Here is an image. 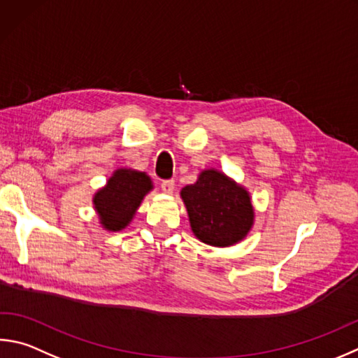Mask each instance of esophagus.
I'll use <instances>...</instances> for the list:
<instances>
[{
  "label": "esophagus",
  "instance_id": "34e87169",
  "mask_svg": "<svg viewBox=\"0 0 358 358\" xmlns=\"http://www.w3.org/2000/svg\"><path fill=\"white\" fill-rule=\"evenodd\" d=\"M175 187V181L173 180H166L161 183V189L164 194H172Z\"/></svg>",
  "mask_w": 358,
  "mask_h": 358
}]
</instances>
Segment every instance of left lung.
<instances>
[{
    "label": "left lung",
    "mask_w": 358,
    "mask_h": 358,
    "mask_svg": "<svg viewBox=\"0 0 358 358\" xmlns=\"http://www.w3.org/2000/svg\"><path fill=\"white\" fill-rule=\"evenodd\" d=\"M199 241L213 247L241 243L255 224L250 192L219 169H203L197 181L180 191Z\"/></svg>",
    "instance_id": "left-lung-1"
}]
</instances>
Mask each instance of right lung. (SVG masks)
<instances>
[{
    "label": "right lung",
    "mask_w": 358,
    "mask_h": 358,
    "mask_svg": "<svg viewBox=\"0 0 358 358\" xmlns=\"http://www.w3.org/2000/svg\"><path fill=\"white\" fill-rule=\"evenodd\" d=\"M153 191V181L145 172L131 167H119L106 185L92 197L99 224L106 231H120L131 224L142 200Z\"/></svg>",
    "instance_id": "add662e5"
}]
</instances>
